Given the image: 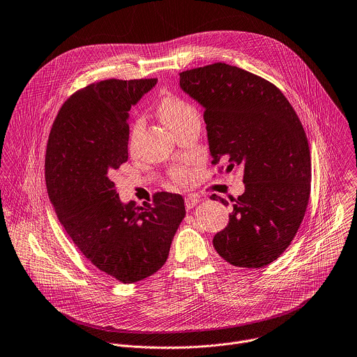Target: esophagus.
<instances>
[{
  "instance_id": "esophagus-1",
  "label": "esophagus",
  "mask_w": 357,
  "mask_h": 357,
  "mask_svg": "<svg viewBox=\"0 0 357 357\" xmlns=\"http://www.w3.org/2000/svg\"><path fill=\"white\" fill-rule=\"evenodd\" d=\"M199 202H200L199 197H196V196H188V197L185 199V206H186L188 210H190V208H193Z\"/></svg>"
}]
</instances>
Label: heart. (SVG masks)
I'll return each instance as SVG.
<instances>
[{
  "mask_svg": "<svg viewBox=\"0 0 357 357\" xmlns=\"http://www.w3.org/2000/svg\"><path fill=\"white\" fill-rule=\"evenodd\" d=\"M157 114L160 119L172 130L176 132L182 125H185L189 119L197 116V111L192 102L179 97L176 94H165L161 97L157 105ZM143 132V121L137 119L130 130L129 136V147L133 150L142 136ZM172 178L175 182L181 185H186L193 178V171L188 167H176L172 169Z\"/></svg>",
  "mask_w": 357,
  "mask_h": 357,
  "instance_id": "b5f03b06",
  "label": "heart"
}]
</instances>
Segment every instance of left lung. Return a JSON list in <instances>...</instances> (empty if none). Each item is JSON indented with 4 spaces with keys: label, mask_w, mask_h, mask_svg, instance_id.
I'll return each instance as SVG.
<instances>
[{
    "label": "left lung",
    "mask_w": 357,
    "mask_h": 357,
    "mask_svg": "<svg viewBox=\"0 0 357 357\" xmlns=\"http://www.w3.org/2000/svg\"><path fill=\"white\" fill-rule=\"evenodd\" d=\"M179 76L204 108L213 164L243 171L245 192L213 245L232 266L264 267L291 245L307 208L312 161L302 122L277 86L238 66L217 62Z\"/></svg>",
    "instance_id": "8db88e82"
}]
</instances>
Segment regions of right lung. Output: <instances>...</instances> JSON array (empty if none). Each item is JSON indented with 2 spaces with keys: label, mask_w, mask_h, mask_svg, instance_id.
I'll list each match as a JSON object with an SVG mask.
<instances>
[{
  "label": "right lung",
  "mask_w": 357,
  "mask_h": 357,
  "mask_svg": "<svg viewBox=\"0 0 357 357\" xmlns=\"http://www.w3.org/2000/svg\"><path fill=\"white\" fill-rule=\"evenodd\" d=\"M157 79H108L86 86L61 107L47 143L45 185L69 238L100 271L133 284L168 259L185 218L181 195L122 203L112 175L128 161L129 109Z\"/></svg>",
  "instance_id": "1"
}]
</instances>
